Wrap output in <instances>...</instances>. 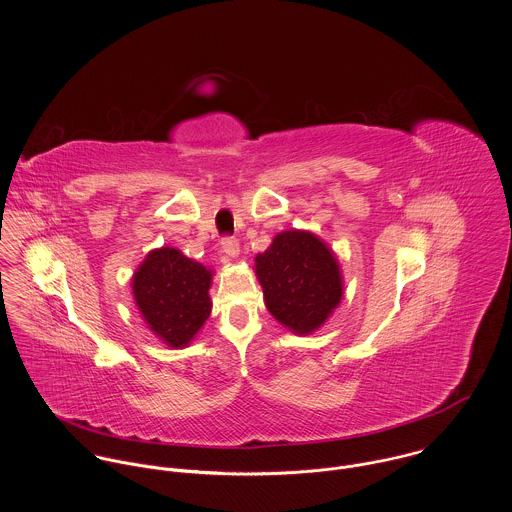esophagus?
<instances>
[{"label": "esophagus", "instance_id": "esophagus-1", "mask_svg": "<svg viewBox=\"0 0 512 512\" xmlns=\"http://www.w3.org/2000/svg\"><path fill=\"white\" fill-rule=\"evenodd\" d=\"M220 246H222V252L228 256V258H236L238 252H240V244L234 236H224L220 240Z\"/></svg>", "mask_w": 512, "mask_h": 512}]
</instances>
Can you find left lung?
Listing matches in <instances>:
<instances>
[{"instance_id": "1", "label": "left lung", "mask_w": 512, "mask_h": 512, "mask_svg": "<svg viewBox=\"0 0 512 512\" xmlns=\"http://www.w3.org/2000/svg\"><path fill=\"white\" fill-rule=\"evenodd\" d=\"M256 276L268 311L293 333H311L343 295L335 256L313 234L288 230L256 256Z\"/></svg>"}]
</instances>
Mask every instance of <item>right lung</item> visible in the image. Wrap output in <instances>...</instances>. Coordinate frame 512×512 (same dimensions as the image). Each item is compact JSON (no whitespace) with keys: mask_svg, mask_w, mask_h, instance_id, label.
I'll use <instances>...</instances> for the list:
<instances>
[{"mask_svg":"<svg viewBox=\"0 0 512 512\" xmlns=\"http://www.w3.org/2000/svg\"><path fill=\"white\" fill-rule=\"evenodd\" d=\"M211 270L175 248L147 254L132 288L149 329L169 347H187L211 315Z\"/></svg>","mask_w":512,"mask_h":512,"instance_id":"right-lung-1","label":"right lung"}]
</instances>
